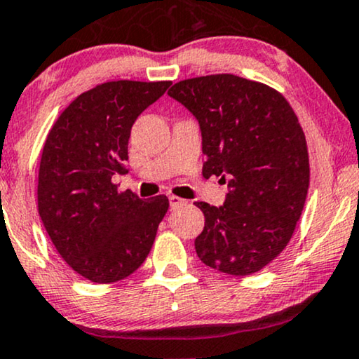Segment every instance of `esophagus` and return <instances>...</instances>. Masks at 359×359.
Instances as JSON below:
<instances>
[{
    "label": "esophagus",
    "instance_id": "obj_1",
    "mask_svg": "<svg viewBox=\"0 0 359 359\" xmlns=\"http://www.w3.org/2000/svg\"><path fill=\"white\" fill-rule=\"evenodd\" d=\"M169 203H170V208H177V207H182L187 203V201H184V198L177 197V195H169Z\"/></svg>",
    "mask_w": 359,
    "mask_h": 359
}]
</instances>
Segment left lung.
Returning <instances> with one entry per match:
<instances>
[{
    "instance_id": "left-lung-1",
    "label": "left lung",
    "mask_w": 359,
    "mask_h": 359,
    "mask_svg": "<svg viewBox=\"0 0 359 359\" xmlns=\"http://www.w3.org/2000/svg\"><path fill=\"white\" fill-rule=\"evenodd\" d=\"M202 133V174L229 184L224 205L195 202L205 226L195 252L210 269L250 275L283 252L305 207L310 164L303 129L278 90L233 74L172 86Z\"/></svg>"
}]
</instances>
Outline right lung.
<instances>
[{
  "instance_id": "1",
  "label": "right lung",
  "mask_w": 359,
  "mask_h": 359,
  "mask_svg": "<svg viewBox=\"0 0 359 359\" xmlns=\"http://www.w3.org/2000/svg\"><path fill=\"white\" fill-rule=\"evenodd\" d=\"M172 83L111 81L83 93L54 122L38 177V210L59 255L94 283H114L142 265L169 198L142 201L112 184L124 174L130 129Z\"/></svg>"
}]
</instances>
